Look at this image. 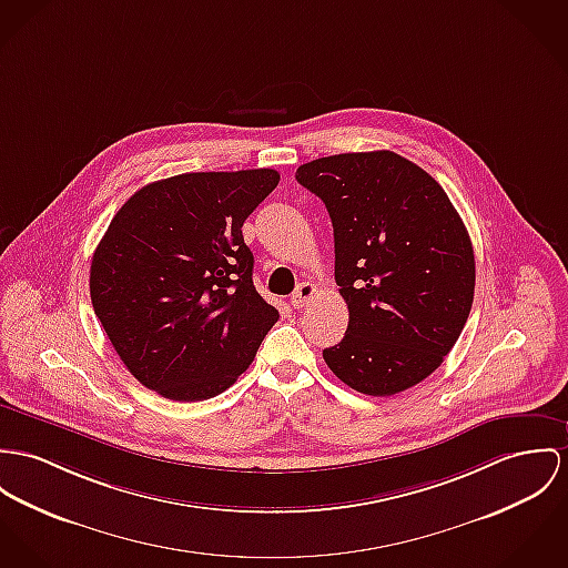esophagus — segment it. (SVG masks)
<instances>
[{
  "label": "esophagus",
  "instance_id": "34e87169",
  "mask_svg": "<svg viewBox=\"0 0 568 568\" xmlns=\"http://www.w3.org/2000/svg\"><path fill=\"white\" fill-rule=\"evenodd\" d=\"M313 294H315V285L313 283H308V281H305V283H301L298 287H296V292L292 294V298H290V303H292V306L294 308H303V306L313 298Z\"/></svg>",
  "mask_w": 568,
  "mask_h": 568
}]
</instances>
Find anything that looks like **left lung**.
<instances>
[{
    "mask_svg": "<svg viewBox=\"0 0 568 568\" xmlns=\"http://www.w3.org/2000/svg\"><path fill=\"white\" fill-rule=\"evenodd\" d=\"M335 233V281L349 311L346 337L326 348L331 372L385 397L428 378L469 317L476 260L445 190L393 151L339 153L303 164Z\"/></svg>",
    "mask_w": 568,
    "mask_h": 568,
    "instance_id": "obj_1",
    "label": "left lung"
}]
</instances>
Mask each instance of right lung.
<instances>
[{
    "instance_id": "right-lung-1",
    "label": "right lung",
    "mask_w": 568,
    "mask_h": 568,
    "mask_svg": "<svg viewBox=\"0 0 568 568\" xmlns=\"http://www.w3.org/2000/svg\"><path fill=\"white\" fill-rule=\"evenodd\" d=\"M278 179L272 169L169 176L110 222L90 263V301L146 389L210 399L253 363L278 311L253 285L242 224Z\"/></svg>"
}]
</instances>
